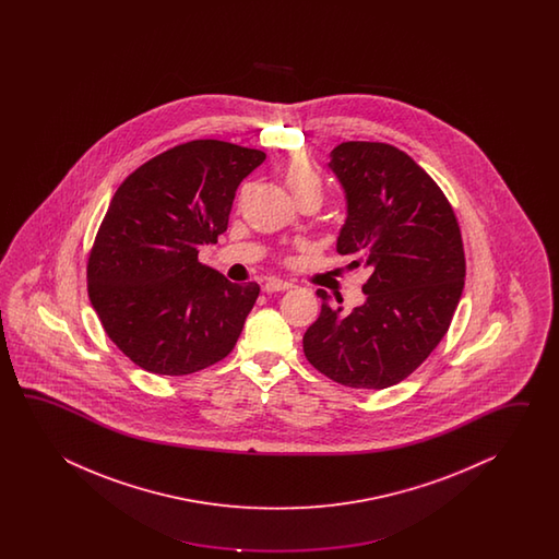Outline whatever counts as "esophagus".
Listing matches in <instances>:
<instances>
[{
  "label": "esophagus",
  "mask_w": 559,
  "mask_h": 559,
  "mask_svg": "<svg viewBox=\"0 0 559 559\" xmlns=\"http://www.w3.org/2000/svg\"><path fill=\"white\" fill-rule=\"evenodd\" d=\"M289 287H294V284L284 282V280H277V277H270V280L263 284V292L272 294V292H284V289H289Z\"/></svg>",
  "instance_id": "1"
}]
</instances>
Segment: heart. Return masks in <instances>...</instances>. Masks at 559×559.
Segmentation results:
<instances>
[{
    "instance_id": "obj_1",
    "label": "heart",
    "mask_w": 559,
    "mask_h": 559,
    "mask_svg": "<svg viewBox=\"0 0 559 559\" xmlns=\"http://www.w3.org/2000/svg\"><path fill=\"white\" fill-rule=\"evenodd\" d=\"M284 178L287 188L292 190L296 198H301V195L311 193V191L321 193L320 174H318V169L309 162L308 157H304V155L292 159L285 166Z\"/></svg>"
}]
</instances>
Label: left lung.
<instances>
[{
	"instance_id": "1",
	"label": "left lung",
	"mask_w": 559,
	"mask_h": 559,
	"mask_svg": "<svg viewBox=\"0 0 559 559\" xmlns=\"http://www.w3.org/2000/svg\"><path fill=\"white\" fill-rule=\"evenodd\" d=\"M330 167L347 198L337 251L366 270V304L345 311L318 289L321 313L304 335L309 364L347 388L385 390L412 376L450 330L465 284L452 203L409 155L344 142Z\"/></svg>"
}]
</instances>
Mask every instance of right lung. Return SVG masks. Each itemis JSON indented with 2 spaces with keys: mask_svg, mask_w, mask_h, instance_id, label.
Masks as SVG:
<instances>
[{
  "mask_svg": "<svg viewBox=\"0 0 559 559\" xmlns=\"http://www.w3.org/2000/svg\"><path fill=\"white\" fill-rule=\"evenodd\" d=\"M265 154L193 140L123 179L87 258V294L109 340L157 376H190L229 356L260 285L231 284L198 260L227 229L241 179Z\"/></svg>",
  "mask_w": 559,
  "mask_h": 559,
  "instance_id": "add662e5",
  "label": "right lung"
}]
</instances>
